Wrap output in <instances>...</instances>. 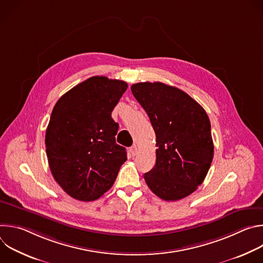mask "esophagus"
Listing matches in <instances>:
<instances>
[{
    "mask_svg": "<svg viewBox=\"0 0 263 263\" xmlns=\"http://www.w3.org/2000/svg\"><path fill=\"white\" fill-rule=\"evenodd\" d=\"M136 153H137V146L134 144V145H132V146L130 147V154H131L132 156H135Z\"/></svg>",
    "mask_w": 263,
    "mask_h": 263,
    "instance_id": "1",
    "label": "esophagus"
}]
</instances>
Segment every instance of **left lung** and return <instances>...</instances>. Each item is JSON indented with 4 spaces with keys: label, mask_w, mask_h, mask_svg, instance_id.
<instances>
[{
    "label": "left lung",
    "mask_w": 263,
    "mask_h": 263,
    "mask_svg": "<svg viewBox=\"0 0 263 263\" xmlns=\"http://www.w3.org/2000/svg\"><path fill=\"white\" fill-rule=\"evenodd\" d=\"M156 134V163L144 180L164 201H178L197 191L213 159L209 118L183 90L161 82L131 86Z\"/></svg>",
    "instance_id": "obj_1"
}]
</instances>
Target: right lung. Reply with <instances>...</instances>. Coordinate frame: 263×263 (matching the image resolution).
<instances>
[{
	"label": "right lung",
	"mask_w": 263,
	"mask_h": 263,
	"mask_svg": "<svg viewBox=\"0 0 263 263\" xmlns=\"http://www.w3.org/2000/svg\"><path fill=\"white\" fill-rule=\"evenodd\" d=\"M128 84L91 77L64 93L54 106L46 131L49 166L71 198L89 202L114 185L126 148L116 142L119 124L111 112Z\"/></svg>",
	"instance_id": "1"
}]
</instances>
